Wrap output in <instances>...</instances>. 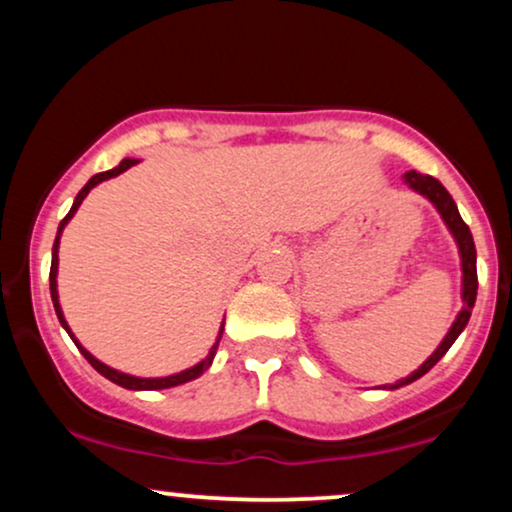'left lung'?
<instances>
[{
    "instance_id": "obj_1",
    "label": "left lung",
    "mask_w": 512,
    "mask_h": 512,
    "mask_svg": "<svg viewBox=\"0 0 512 512\" xmlns=\"http://www.w3.org/2000/svg\"><path fill=\"white\" fill-rule=\"evenodd\" d=\"M404 182L411 187L414 192H419V195H424L428 202L433 204V207L438 209V214L443 216L445 226L450 228L452 238L457 240V248H460V260H462V310L457 313V320L452 322L450 332L445 334V339L440 342V346L436 351H433L431 356L426 358L424 363H421V368H416L414 373L407 375V378L397 380L395 385H385L387 390H397V387L402 385H409L414 383V380H419L421 375H426L428 370H431L436 363L448 354V349L452 344H455V339L460 337V332L467 327L469 322V315H472V308H474V301H477V248H474V238H472V231H469L467 223L462 221L460 211H457V204L455 199L450 197V192L445 190L443 185L436 178H431V175H421L416 173V170H409L407 175H404Z\"/></svg>"
}]
</instances>
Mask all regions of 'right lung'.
Instances as JSON below:
<instances>
[{
	"label": "right lung",
	"instance_id": "add662e5",
	"mask_svg": "<svg viewBox=\"0 0 512 512\" xmlns=\"http://www.w3.org/2000/svg\"><path fill=\"white\" fill-rule=\"evenodd\" d=\"M137 163H139L137 158H125V161H120V166H117V168H113V170H105V173H98V175H93V178L88 180L84 187H81V192H79V195H76V199H74L72 209H69V214L64 216V219L60 221V228H57V238H55V245H52V264H50V296H52V303H55V313H57V317H60L62 327H64V330L69 332V337H72V342H74L76 346H79V351H81V354H84L86 361L91 363V366L96 368L98 373L105 375V378H108V380H113L115 385H120V387H127V390H166V387H175V385H182V383H190V380L199 378V375H202L204 370H207V368L211 366V361H214V356H216V349H219V342H221V332H223V325H221V332H219V337H216V344L211 346L209 356L204 358V361H199L197 366H192V368H187V370H180V373H175V375H168V378H134V375L120 373V370H115V368L105 366V363L98 361L96 356H91V354H88V351L84 349V346H81L79 342H76V337H74V334H72V330H69L67 320H64V315H62V308H60V296H57V250H60V236H62L64 226H67L69 219H72V216L76 214V209H79V207H81V202H84V197L88 195V192L93 190V187L98 185V182H103V180H110V178H115V175L125 173L127 168L137 166Z\"/></svg>",
	"mask_w": 512,
	"mask_h": 512
}]
</instances>
